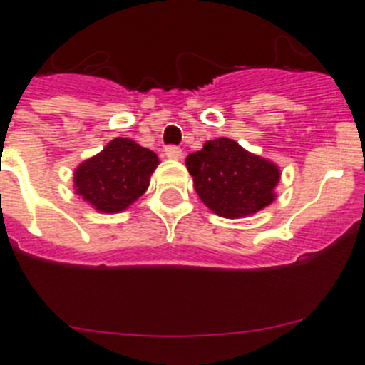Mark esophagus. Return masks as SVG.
I'll list each match as a JSON object with an SVG mask.
<instances>
[{
  "label": "esophagus",
  "mask_w": 365,
  "mask_h": 365,
  "mask_svg": "<svg viewBox=\"0 0 365 365\" xmlns=\"http://www.w3.org/2000/svg\"><path fill=\"white\" fill-rule=\"evenodd\" d=\"M164 153H166L168 159H180V155H182V151H180L179 146H166Z\"/></svg>",
  "instance_id": "esophagus-1"
}]
</instances>
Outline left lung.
Returning a JSON list of instances; mask_svg holds the SVG:
<instances>
[{
	"label": "left lung",
	"instance_id": "obj_1",
	"mask_svg": "<svg viewBox=\"0 0 365 365\" xmlns=\"http://www.w3.org/2000/svg\"><path fill=\"white\" fill-rule=\"evenodd\" d=\"M186 168L201 201L221 217L256 214L276 197L278 166L248 153L232 138L208 140L186 157Z\"/></svg>",
	"mask_w": 365,
	"mask_h": 365
}]
</instances>
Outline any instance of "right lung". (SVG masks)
<instances>
[{
	"label": "right lung",
	"mask_w": 365,
	"mask_h": 365,
	"mask_svg": "<svg viewBox=\"0 0 365 365\" xmlns=\"http://www.w3.org/2000/svg\"><path fill=\"white\" fill-rule=\"evenodd\" d=\"M159 157L131 138H115L74 172V188L96 210L115 214L137 201L150 185Z\"/></svg>",
	"instance_id": "right-lung-1"
}]
</instances>
